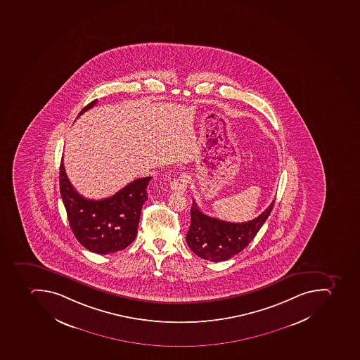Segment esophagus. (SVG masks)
Wrapping results in <instances>:
<instances>
[{"mask_svg": "<svg viewBox=\"0 0 360 360\" xmlns=\"http://www.w3.org/2000/svg\"><path fill=\"white\" fill-rule=\"evenodd\" d=\"M188 184V176L186 174H181L179 179H174L170 183V188L175 192L184 193Z\"/></svg>", "mask_w": 360, "mask_h": 360, "instance_id": "1", "label": "esophagus"}]
</instances>
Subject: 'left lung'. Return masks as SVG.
I'll return each instance as SVG.
<instances>
[{
	"instance_id": "left-lung-1",
	"label": "left lung",
	"mask_w": 360,
	"mask_h": 360,
	"mask_svg": "<svg viewBox=\"0 0 360 360\" xmlns=\"http://www.w3.org/2000/svg\"><path fill=\"white\" fill-rule=\"evenodd\" d=\"M274 205L272 201L257 218L238 224L207 216L193 201L191 226L186 233L187 245L196 255L211 262L231 259L253 240L270 216Z\"/></svg>"
}]
</instances>
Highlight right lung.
Returning a JSON list of instances; mask_svg holds the SVG:
<instances>
[{
  "label": "right lung",
  "mask_w": 360,
  "mask_h": 360,
  "mask_svg": "<svg viewBox=\"0 0 360 360\" xmlns=\"http://www.w3.org/2000/svg\"><path fill=\"white\" fill-rule=\"evenodd\" d=\"M96 104L97 99L86 105L79 116ZM151 179L143 177L131 181L107 199H86L70 183L63 161H60V196L70 227L78 242L97 254L115 253L127 248L138 233L141 207L147 201V187Z\"/></svg>",
  "instance_id": "right-lung-1"
}]
</instances>
